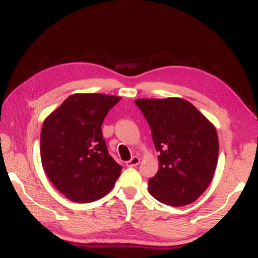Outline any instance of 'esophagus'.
<instances>
[{"mask_svg":"<svg viewBox=\"0 0 258 258\" xmlns=\"http://www.w3.org/2000/svg\"><path fill=\"white\" fill-rule=\"evenodd\" d=\"M139 162H141V159H139L138 156H133V158H132L131 160H128V161L126 162V166H128V167H135V166H137Z\"/></svg>","mask_w":258,"mask_h":258,"instance_id":"1","label":"esophagus"}]
</instances>
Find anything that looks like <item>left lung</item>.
I'll use <instances>...</instances> for the list:
<instances>
[{
	"mask_svg": "<svg viewBox=\"0 0 258 258\" xmlns=\"http://www.w3.org/2000/svg\"><path fill=\"white\" fill-rule=\"evenodd\" d=\"M135 103L150 128L158 156V173L148 182L160 203L184 206L194 203L210 185L217 167L216 127L188 100L139 98Z\"/></svg>",
	"mask_w": 258,
	"mask_h": 258,
	"instance_id": "left-lung-1",
	"label": "left lung"
}]
</instances>
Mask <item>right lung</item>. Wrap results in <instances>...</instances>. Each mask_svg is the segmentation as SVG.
I'll return each mask as SVG.
<instances>
[{
  "mask_svg": "<svg viewBox=\"0 0 258 258\" xmlns=\"http://www.w3.org/2000/svg\"><path fill=\"white\" fill-rule=\"evenodd\" d=\"M121 97L75 93L43 121L40 153L52 184L74 203L102 199L114 188L121 166L109 155L102 123Z\"/></svg>",
  "mask_w": 258,
  "mask_h": 258,
  "instance_id": "obj_1",
  "label": "right lung"
}]
</instances>
